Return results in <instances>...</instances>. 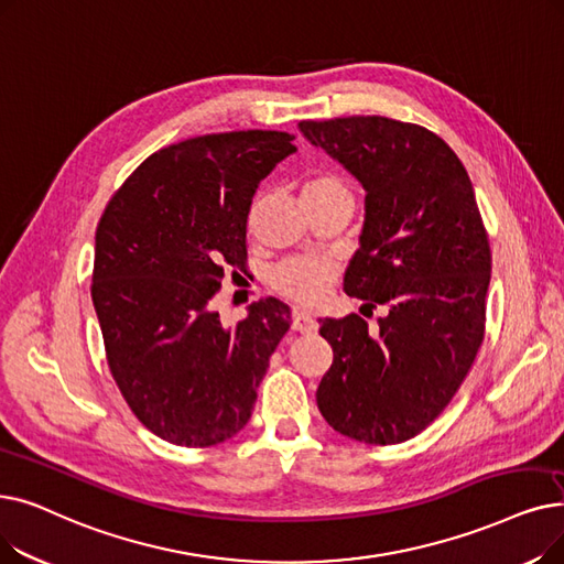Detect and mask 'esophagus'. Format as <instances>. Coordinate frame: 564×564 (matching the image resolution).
Instances as JSON below:
<instances>
[{"instance_id": "34e87169", "label": "esophagus", "mask_w": 564, "mask_h": 564, "mask_svg": "<svg viewBox=\"0 0 564 564\" xmlns=\"http://www.w3.org/2000/svg\"><path fill=\"white\" fill-rule=\"evenodd\" d=\"M292 329L300 332V334H313L317 329V321L311 313L295 311V313H292Z\"/></svg>"}]
</instances>
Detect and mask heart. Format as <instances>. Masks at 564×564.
I'll use <instances>...</instances> for the list:
<instances>
[{
  "instance_id": "b5f03b06",
  "label": "heart",
  "mask_w": 564,
  "mask_h": 564,
  "mask_svg": "<svg viewBox=\"0 0 564 564\" xmlns=\"http://www.w3.org/2000/svg\"><path fill=\"white\" fill-rule=\"evenodd\" d=\"M348 191L336 175L317 173L304 182V198L308 195L321 193H336ZM338 279V264L329 258H290L281 262L272 274H269V283L279 292V295L304 304V306H317L327 300L334 283Z\"/></svg>"
}]
</instances>
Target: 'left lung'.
Returning <instances> with one entry per match:
<instances>
[{
  "label": "left lung",
  "instance_id": "1",
  "mask_svg": "<svg viewBox=\"0 0 564 564\" xmlns=\"http://www.w3.org/2000/svg\"><path fill=\"white\" fill-rule=\"evenodd\" d=\"M302 133L366 188L346 292L384 308L321 321L334 361L317 408L340 435L399 445L443 412L484 340L491 247L473 182L433 131L380 115L304 119Z\"/></svg>",
  "mask_w": 564,
  "mask_h": 564
}]
</instances>
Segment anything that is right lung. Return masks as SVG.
Here are the masks:
<instances>
[{"label":"right lung","mask_w":564,"mask_h":564,"mask_svg":"<svg viewBox=\"0 0 564 564\" xmlns=\"http://www.w3.org/2000/svg\"><path fill=\"white\" fill-rule=\"evenodd\" d=\"M285 131L188 138L147 156L96 228L91 302L110 373L165 443L212 447L237 435L290 306L269 297L224 327L209 302L226 267H247L258 184L297 150Z\"/></svg>","instance_id":"obj_1"}]
</instances>
